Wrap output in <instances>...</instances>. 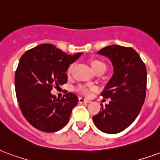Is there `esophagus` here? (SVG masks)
<instances>
[{"label":"esophagus","mask_w":160,"mask_h":160,"mask_svg":"<svg viewBox=\"0 0 160 160\" xmlns=\"http://www.w3.org/2000/svg\"><path fill=\"white\" fill-rule=\"evenodd\" d=\"M90 102H91L90 100L86 99V98H79V102H80V103H89Z\"/></svg>","instance_id":"34e87169"}]
</instances>
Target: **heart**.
Segmentation results:
<instances>
[{
	"label": "heart",
	"mask_w": 160,
	"mask_h": 160,
	"mask_svg": "<svg viewBox=\"0 0 160 160\" xmlns=\"http://www.w3.org/2000/svg\"><path fill=\"white\" fill-rule=\"evenodd\" d=\"M91 66H92V70L96 72L98 69H104L106 68V66L104 64L103 62L98 60V59H93L91 61ZM72 69H73V65H70L69 67L67 69V74H70L71 72H72ZM77 92H80L81 94H83L85 96H88L91 93V92H94L97 90V87L95 86H85V85H79L75 88Z\"/></svg>",
	"instance_id": "obj_1"
}]
</instances>
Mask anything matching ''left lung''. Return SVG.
Returning a JSON list of instances; mask_svg holds the SVG:
<instances>
[{"mask_svg": "<svg viewBox=\"0 0 160 160\" xmlns=\"http://www.w3.org/2000/svg\"><path fill=\"white\" fill-rule=\"evenodd\" d=\"M97 53L109 59L113 73L101 94L111 101L92 119L101 131L116 134L130 126L140 113L146 98V66L131 47L112 45Z\"/></svg>", "mask_w": 160, "mask_h": 160, "instance_id": "obj_1", "label": "left lung"}]
</instances>
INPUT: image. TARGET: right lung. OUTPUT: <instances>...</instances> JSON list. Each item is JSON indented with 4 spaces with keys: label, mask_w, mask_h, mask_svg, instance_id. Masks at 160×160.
I'll list each match as a JSON object with an SVG mask.
<instances>
[{
    "label": "right lung",
    "mask_w": 160,
    "mask_h": 160,
    "mask_svg": "<svg viewBox=\"0 0 160 160\" xmlns=\"http://www.w3.org/2000/svg\"><path fill=\"white\" fill-rule=\"evenodd\" d=\"M81 55H68L52 44H41L21 57L15 73L16 96L23 115L35 128L55 132L67 125L78 98L68 92L59 99L51 91L67 82L65 72Z\"/></svg>",
    "instance_id": "add662e5"
}]
</instances>
